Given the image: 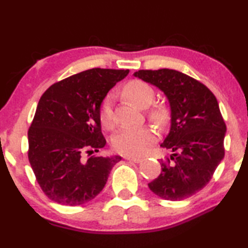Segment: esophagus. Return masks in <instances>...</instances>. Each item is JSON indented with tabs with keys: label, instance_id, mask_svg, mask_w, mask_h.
<instances>
[{
	"label": "esophagus",
	"instance_id": "1",
	"mask_svg": "<svg viewBox=\"0 0 248 248\" xmlns=\"http://www.w3.org/2000/svg\"><path fill=\"white\" fill-rule=\"evenodd\" d=\"M124 159H127V160H130V162H132V163H140L141 162V158H136V157H129V156H125L124 157Z\"/></svg>",
	"mask_w": 248,
	"mask_h": 248
}]
</instances>
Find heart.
Listing matches in <instances>:
<instances>
[{
    "mask_svg": "<svg viewBox=\"0 0 248 248\" xmlns=\"http://www.w3.org/2000/svg\"><path fill=\"white\" fill-rule=\"evenodd\" d=\"M124 94L127 99L136 106L147 108L155 99V91L147 83L135 79L124 85ZM148 117L153 123L163 124L167 118L165 108L156 106L148 112ZM100 121L106 129H111L114 125L113 117V97L108 95L103 100L100 109ZM156 132L148 127H124L114 135L112 146L118 153L127 156H141L148 151L156 141Z\"/></svg>",
    "mask_w": 248,
    "mask_h": 248,
    "instance_id": "1",
    "label": "heart"
}]
</instances>
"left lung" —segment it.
Segmentation results:
<instances>
[{"mask_svg": "<svg viewBox=\"0 0 248 248\" xmlns=\"http://www.w3.org/2000/svg\"><path fill=\"white\" fill-rule=\"evenodd\" d=\"M134 76L162 91L170 110V132L160 147L172 151L174 163L160 164L149 189L165 200H184L207 186L225 156L226 124L218 101L207 86L175 69H141Z\"/></svg>", "mask_w": 248, "mask_h": 248, "instance_id": "8db88e82", "label": "left lung"}]
</instances>
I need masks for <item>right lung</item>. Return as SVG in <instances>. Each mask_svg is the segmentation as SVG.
Segmentation results:
<instances>
[{"instance_id":"obj_1","label":"right lung","mask_w":248,"mask_h":248,"mask_svg":"<svg viewBox=\"0 0 248 248\" xmlns=\"http://www.w3.org/2000/svg\"><path fill=\"white\" fill-rule=\"evenodd\" d=\"M129 69L92 68L55 83L40 97L28 131V157L50 200L79 205L96 197L121 156L82 159L107 144L100 109L109 91Z\"/></svg>"}]
</instances>
